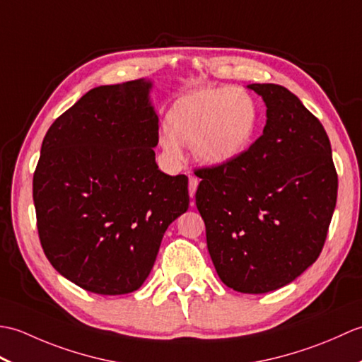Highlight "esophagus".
<instances>
[{"instance_id":"obj_1","label":"esophagus","mask_w":362,"mask_h":362,"mask_svg":"<svg viewBox=\"0 0 362 362\" xmlns=\"http://www.w3.org/2000/svg\"><path fill=\"white\" fill-rule=\"evenodd\" d=\"M197 185H199V180L196 179L194 175H189V183H188V191H189V197L193 199L194 194H196V189H197Z\"/></svg>"}]
</instances>
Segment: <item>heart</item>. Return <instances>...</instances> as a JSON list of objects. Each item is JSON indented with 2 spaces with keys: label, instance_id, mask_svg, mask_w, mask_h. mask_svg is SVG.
<instances>
[{
  "label": "heart",
  "instance_id": "heart-1",
  "mask_svg": "<svg viewBox=\"0 0 362 362\" xmlns=\"http://www.w3.org/2000/svg\"><path fill=\"white\" fill-rule=\"evenodd\" d=\"M258 107L243 90L210 88L180 98L169 109L161 149L182 160L180 146H191L204 165H224L249 148L257 130Z\"/></svg>",
  "mask_w": 362,
  "mask_h": 362
}]
</instances>
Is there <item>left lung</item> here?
I'll list each match as a JSON object with an SVG mask.
<instances>
[{"label":"left lung","mask_w":362,"mask_h":362,"mask_svg":"<svg viewBox=\"0 0 362 362\" xmlns=\"http://www.w3.org/2000/svg\"><path fill=\"white\" fill-rule=\"evenodd\" d=\"M247 88L266 104L263 135L235 160L202 169L196 205L222 283L264 294L320 255L337 174L324 126L294 93L275 83Z\"/></svg>","instance_id":"8db88e82"}]
</instances>
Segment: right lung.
<instances>
[{
	"label": "right lung",
	"instance_id": "obj_1",
	"mask_svg": "<svg viewBox=\"0 0 362 362\" xmlns=\"http://www.w3.org/2000/svg\"><path fill=\"white\" fill-rule=\"evenodd\" d=\"M152 82L101 86L52 122L34 173L46 258L82 289L121 296L151 274L166 228L188 210V177L156 163Z\"/></svg>",
	"mask_w": 362,
	"mask_h": 362
}]
</instances>
